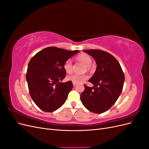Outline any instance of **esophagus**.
I'll list each match as a JSON object with an SVG mask.
<instances>
[{"mask_svg": "<svg viewBox=\"0 0 149 149\" xmlns=\"http://www.w3.org/2000/svg\"><path fill=\"white\" fill-rule=\"evenodd\" d=\"M73 86H75L76 85V83H73Z\"/></svg>", "mask_w": 149, "mask_h": 149, "instance_id": "34e87169", "label": "esophagus"}]
</instances>
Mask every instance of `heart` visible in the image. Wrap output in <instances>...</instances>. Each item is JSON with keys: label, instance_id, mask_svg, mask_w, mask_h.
Segmentation results:
<instances>
[{"label": "heart", "instance_id": "1", "mask_svg": "<svg viewBox=\"0 0 149 149\" xmlns=\"http://www.w3.org/2000/svg\"><path fill=\"white\" fill-rule=\"evenodd\" d=\"M78 61L83 62L84 65L87 66V68L89 69L92 63V59L90 56L88 54L82 53L79 55L77 57ZM63 68L65 71L67 73H71L73 70V62L71 59L67 60L64 63ZM88 78V75L86 74H74L70 76H68L67 77V79L71 81L73 83L76 84H80L83 83L86 79H87Z\"/></svg>", "mask_w": 149, "mask_h": 149}]
</instances>
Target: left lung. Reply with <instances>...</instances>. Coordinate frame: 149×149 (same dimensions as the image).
<instances>
[{
  "mask_svg": "<svg viewBox=\"0 0 149 149\" xmlns=\"http://www.w3.org/2000/svg\"><path fill=\"white\" fill-rule=\"evenodd\" d=\"M93 57L97 68L88 81L93 87L84 85L80 96L84 106L94 113H103L114 105L123 91L124 74L118 61L110 53L101 49H86Z\"/></svg>",
  "mask_w": 149,
  "mask_h": 149,
  "instance_id": "8db88e82",
  "label": "left lung"
}]
</instances>
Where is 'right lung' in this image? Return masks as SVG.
Here are the masks:
<instances>
[{"mask_svg": "<svg viewBox=\"0 0 149 149\" xmlns=\"http://www.w3.org/2000/svg\"><path fill=\"white\" fill-rule=\"evenodd\" d=\"M79 52L47 47L31 58L26 79L30 96L40 109L53 112L65 102L73 83L71 81L61 82L66 74L63 65Z\"/></svg>", "mask_w": 149, "mask_h": 149, "instance_id": "right-lung-1", "label": "right lung"}]
</instances>
